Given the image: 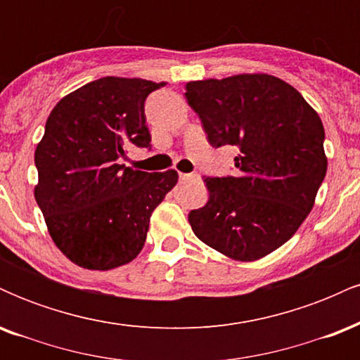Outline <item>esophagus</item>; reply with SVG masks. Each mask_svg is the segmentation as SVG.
Returning <instances> with one entry per match:
<instances>
[{
  "instance_id": "34e87169",
  "label": "esophagus",
  "mask_w": 360,
  "mask_h": 360,
  "mask_svg": "<svg viewBox=\"0 0 360 360\" xmlns=\"http://www.w3.org/2000/svg\"><path fill=\"white\" fill-rule=\"evenodd\" d=\"M179 179L183 181V183H189V181H198V179H200V176H198V174H184V172H179Z\"/></svg>"
}]
</instances>
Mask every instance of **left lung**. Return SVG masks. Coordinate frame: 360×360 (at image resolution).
<instances>
[{"label": "left lung", "instance_id": "left-lung-1", "mask_svg": "<svg viewBox=\"0 0 360 360\" xmlns=\"http://www.w3.org/2000/svg\"><path fill=\"white\" fill-rule=\"evenodd\" d=\"M184 94L208 142L238 150L237 176L205 179L208 201L188 217L194 235L242 262L271 254L315 205L326 174L323 123L298 91L269 74L191 81Z\"/></svg>", "mask_w": 360, "mask_h": 360}]
</instances>
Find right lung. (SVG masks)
I'll return each instance as SVG.
<instances>
[{
    "mask_svg": "<svg viewBox=\"0 0 360 360\" xmlns=\"http://www.w3.org/2000/svg\"><path fill=\"white\" fill-rule=\"evenodd\" d=\"M166 82L101 77L53 106L35 150L42 210L53 243L76 266L110 271L142 250L152 212L177 172L127 167L130 146L150 147L143 105Z\"/></svg>",
    "mask_w": 360,
    "mask_h": 360,
    "instance_id": "add662e5",
    "label": "right lung"
}]
</instances>
